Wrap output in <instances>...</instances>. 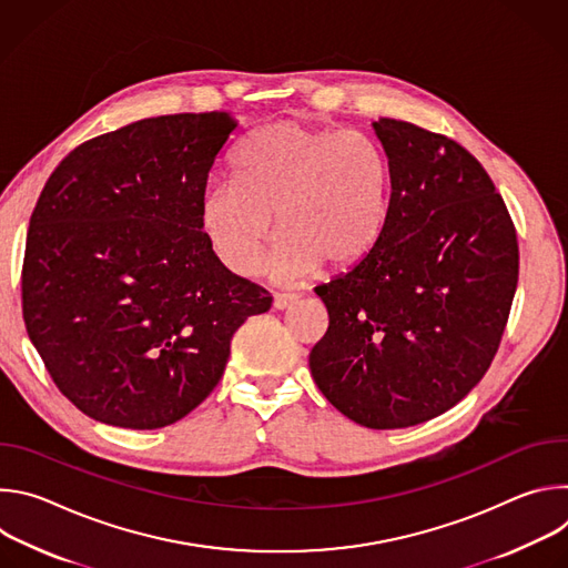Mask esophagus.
<instances>
[{
	"instance_id": "34e87169",
	"label": "esophagus",
	"mask_w": 568,
	"mask_h": 568,
	"mask_svg": "<svg viewBox=\"0 0 568 568\" xmlns=\"http://www.w3.org/2000/svg\"><path fill=\"white\" fill-rule=\"evenodd\" d=\"M298 303V296L294 294H276L274 296V310H290Z\"/></svg>"
}]
</instances>
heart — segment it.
<instances>
[{"label":"heart","instance_id":"1","mask_svg":"<svg viewBox=\"0 0 568 568\" xmlns=\"http://www.w3.org/2000/svg\"><path fill=\"white\" fill-rule=\"evenodd\" d=\"M390 204V161L357 130L283 119L235 152V178H211L200 222L215 256L250 274L272 235L283 237L265 270L301 281L357 267L379 242Z\"/></svg>","mask_w":568,"mask_h":568}]
</instances>
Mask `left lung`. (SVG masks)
<instances>
[{
    "mask_svg": "<svg viewBox=\"0 0 568 568\" xmlns=\"http://www.w3.org/2000/svg\"><path fill=\"white\" fill-rule=\"evenodd\" d=\"M373 130L390 161L386 226L357 267L314 290L331 326L310 371L353 423L404 429L449 412L490 368L519 247L501 195L463 145L395 119Z\"/></svg>",
    "mask_w": 568,
    "mask_h": 568,
    "instance_id": "8db88e82",
    "label": "left lung"
}]
</instances>
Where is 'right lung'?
<instances>
[{
	"label": "right lung",
	"mask_w": 568,
	"mask_h": 568,
	"mask_svg": "<svg viewBox=\"0 0 568 568\" xmlns=\"http://www.w3.org/2000/svg\"><path fill=\"white\" fill-rule=\"evenodd\" d=\"M235 119L171 114L71 150L33 209L29 339L60 393L123 429L182 420L220 382L233 333L272 296L229 272L200 202Z\"/></svg>",
	"instance_id": "obj_1"
}]
</instances>
